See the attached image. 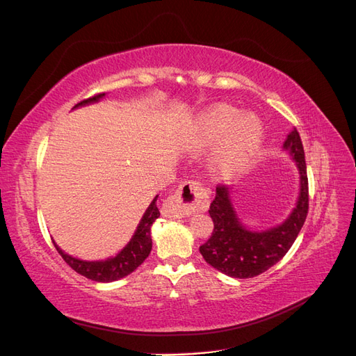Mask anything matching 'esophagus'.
<instances>
[{
    "label": "esophagus",
    "instance_id": "esophagus-1",
    "mask_svg": "<svg viewBox=\"0 0 356 356\" xmlns=\"http://www.w3.org/2000/svg\"><path fill=\"white\" fill-rule=\"evenodd\" d=\"M209 207V191L199 181H186L163 200L161 213L168 218H182L187 215L207 211Z\"/></svg>",
    "mask_w": 356,
    "mask_h": 356
}]
</instances>
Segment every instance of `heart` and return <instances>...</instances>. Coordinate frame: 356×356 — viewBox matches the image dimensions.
<instances>
[{
	"mask_svg": "<svg viewBox=\"0 0 356 356\" xmlns=\"http://www.w3.org/2000/svg\"><path fill=\"white\" fill-rule=\"evenodd\" d=\"M261 141L260 120L252 114L241 115V111L230 105H217L204 113L191 136L196 149L212 148L222 143L212 159V170L220 177H227L250 163Z\"/></svg>",
	"mask_w": 356,
	"mask_h": 356,
	"instance_id": "b5f03b06",
	"label": "heart"
}]
</instances>
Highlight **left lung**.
<instances>
[{
    "instance_id": "1",
    "label": "left lung",
    "mask_w": 356,
    "mask_h": 356,
    "mask_svg": "<svg viewBox=\"0 0 356 356\" xmlns=\"http://www.w3.org/2000/svg\"><path fill=\"white\" fill-rule=\"evenodd\" d=\"M284 147L297 161L301 179L297 207L284 224L266 232L246 230L233 211L229 188L217 186L209 207L213 230L199 251L204 261L224 275L246 279L268 270L282 260L303 227L309 211V181L305 149L297 129L288 135Z\"/></svg>"
}]
</instances>
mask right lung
Here are the masks:
<instances>
[{"mask_svg":"<svg viewBox=\"0 0 356 356\" xmlns=\"http://www.w3.org/2000/svg\"><path fill=\"white\" fill-rule=\"evenodd\" d=\"M104 96L105 93L90 96L88 99H83L81 102L75 104V106L96 102L101 98H104ZM156 200H157V196L152 203H149V207L145 211L144 217L141 222H139L131 242H129L123 248L122 252L117 254L114 258H108V260L105 261H83L63 252L55 242H53V245H55L56 251L60 254V257L65 260V263L72 268V270L80 273L81 276H86L88 279H92V281H96V282L117 281V279L131 275L138 266H141L144 263L145 258L149 255V252H152L153 241H152V233H149V229H152V224L159 218L160 215Z\"/></svg>","mask_w":356,"mask_h":356,"instance_id":"obj_1","label":"right lung"}]
</instances>
